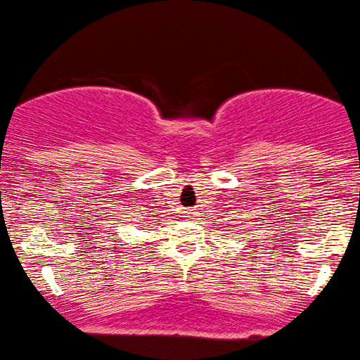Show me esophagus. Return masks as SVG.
I'll return each mask as SVG.
<instances>
[{
    "label": "esophagus",
    "mask_w": 360,
    "mask_h": 360,
    "mask_svg": "<svg viewBox=\"0 0 360 360\" xmlns=\"http://www.w3.org/2000/svg\"><path fill=\"white\" fill-rule=\"evenodd\" d=\"M187 214H188V217H197L195 209H190V210H187Z\"/></svg>",
    "instance_id": "esophagus-1"
}]
</instances>
